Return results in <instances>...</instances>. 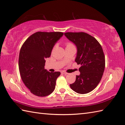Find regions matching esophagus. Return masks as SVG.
<instances>
[{"instance_id":"obj_1","label":"esophagus","mask_w":125,"mask_h":125,"mask_svg":"<svg viewBox=\"0 0 125 125\" xmlns=\"http://www.w3.org/2000/svg\"><path fill=\"white\" fill-rule=\"evenodd\" d=\"M61 73H62V74H64V75H67V74H68V73H66V72H61Z\"/></svg>"}]
</instances>
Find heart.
I'll list each match as a JSON object with an SVG mask.
<instances>
[{
    "instance_id": "obj_1",
    "label": "heart",
    "mask_w": 125,
    "mask_h": 125,
    "mask_svg": "<svg viewBox=\"0 0 125 125\" xmlns=\"http://www.w3.org/2000/svg\"><path fill=\"white\" fill-rule=\"evenodd\" d=\"M72 45H73L70 43H67V44H66V47H68V46H72Z\"/></svg>"
}]
</instances>
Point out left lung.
I'll list each match as a JSON object with an SVG mask.
<instances>
[{
  "label": "left lung",
  "mask_w": 125,
  "mask_h": 125,
  "mask_svg": "<svg viewBox=\"0 0 125 125\" xmlns=\"http://www.w3.org/2000/svg\"><path fill=\"white\" fill-rule=\"evenodd\" d=\"M68 40L77 47L75 62L81 66L80 74L76 75L74 83L70 87L79 94H87L98 85L105 68L103 50L96 39L85 32L64 33Z\"/></svg>",
  "instance_id": "obj_1"
}]
</instances>
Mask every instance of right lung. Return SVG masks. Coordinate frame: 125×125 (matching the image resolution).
I'll list each match as a JSON object with an SVG mask.
<instances>
[{
    "instance_id": "1",
    "label": "right lung",
    "mask_w": 125,
    "mask_h": 125,
    "mask_svg": "<svg viewBox=\"0 0 125 125\" xmlns=\"http://www.w3.org/2000/svg\"><path fill=\"white\" fill-rule=\"evenodd\" d=\"M63 34L37 32L27 39L21 49L18 64L21 80L36 96H48L55 89L61 73H50L45 69V58L50 57L53 46Z\"/></svg>"
}]
</instances>
